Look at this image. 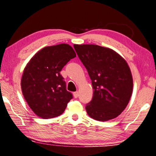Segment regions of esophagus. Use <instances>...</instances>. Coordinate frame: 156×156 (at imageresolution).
<instances>
[{
    "label": "esophagus",
    "mask_w": 156,
    "mask_h": 156,
    "mask_svg": "<svg viewBox=\"0 0 156 156\" xmlns=\"http://www.w3.org/2000/svg\"><path fill=\"white\" fill-rule=\"evenodd\" d=\"M73 97H74L75 98H77L78 97V91L73 92Z\"/></svg>",
    "instance_id": "34e87169"
}]
</instances>
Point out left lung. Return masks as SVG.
Returning <instances> with one entry per match:
<instances>
[{
  "label": "left lung",
  "instance_id": "left-lung-1",
  "mask_svg": "<svg viewBox=\"0 0 156 156\" xmlns=\"http://www.w3.org/2000/svg\"><path fill=\"white\" fill-rule=\"evenodd\" d=\"M73 47L92 83L93 95L85 108L87 114L100 121L118 117L132 93L133 79L127 62L108 48L93 44H74Z\"/></svg>",
  "mask_w": 156,
  "mask_h": 156
}]
</instances>
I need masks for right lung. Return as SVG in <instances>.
Returning a JSON list of instances; mask_svg holds the SVG:
<instances>
[{"label": "right lung", "mask_w": 156, "mask_h": 156, "mask_svg": "<svg viewBox=\"0 0 156 156\" xmlns=\"http://www.w3.org/2000/svg\"><path fill=\"white\" fill-rule=\"evenodd\" d=\"M76 56L69 44L47 46L37 52L25 67L21 79L22 94L38 117L45 119L58 117L72 99L60 72Z\"/></svg>", "instance_id": "obj_1"}]
</instances>
